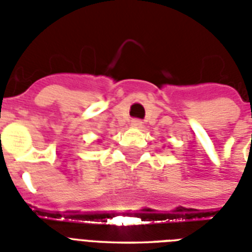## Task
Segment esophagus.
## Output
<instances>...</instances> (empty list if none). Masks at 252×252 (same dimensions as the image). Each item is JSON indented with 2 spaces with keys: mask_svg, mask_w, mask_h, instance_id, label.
<instances>
[{
  "mask_svg": "<svg viewBox=\"0 0 252 252\" xmlns=\"http://www.w3.org/2000/svg\"><path fill=\"white\" fill-rule=\"evenodd\" d=\"M130 126H132L133 128H142V126H144V123L141 122L140 119H133L132 122H130Z\"/></svg>",
  "mask_w": 252,
  "mask_h": 252,
  "instance_id": "1",
  "label": "esophagus"
}]
</instances>
